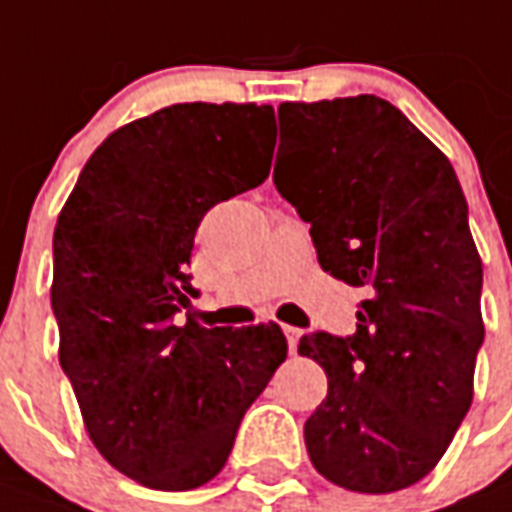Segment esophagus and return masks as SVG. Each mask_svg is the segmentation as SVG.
<instances>
[{
  "label": "esophagus",
  "mask_w": 512,
  "mask_h": 512,
  "mask_svg": "<svg viewBox=\"0 0 512 512\" xmlns=\"http://www.w3.org/2000/svg\"><path fill=\"white\" fill-rule=\"evenodd\" d=\"M284 335H287V343H290V354L298 351V341H300V330L292 325H284Z\"/></svg>",
  "instance_id": "esophagus-1"
}]
</instances>
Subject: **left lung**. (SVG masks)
<instances>
[{
  "mask_svg": "<svg viewBox=\"0 0 512 512\" xmlns=\"http://www.w3.org/2000/svg\"><path fill=\"white\" fill-rule=\"evenodd\" d=\"M276 190L311 222L322 271L368 287L357 333L303 335L327 373L303 427L335 486L389 494L446 454L473 403L483 265L454 166L378 96L279 104Z\"/></svg>",
  "mask_w": 512,
  "mask_h": 512,
  "instance_id": "1",
  "label": "left lung"
}]
</instances>
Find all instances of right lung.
Returning <instances> with one entry per match:
<instances>
[{
	"mask_svg": "<svg viewBox=\"0 0 512 512\" xmlns=\"http://www.w3.org/2000/svg\"><path fill=\"white\" fill-rule=\"evenodd\" d=\"M263 104H171L96 147L58 214L50 303L58 360L93 446L147 489L204 486L228 462L244 413L287 357L276 322L201 327L195 230L271 171Z\"/></svg>",
	"mask_w": 512,
	"mask_h": 512,
	"instance_id": "1",
	"label": "right lung"
}]
</instances>
